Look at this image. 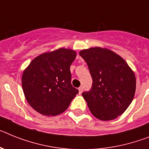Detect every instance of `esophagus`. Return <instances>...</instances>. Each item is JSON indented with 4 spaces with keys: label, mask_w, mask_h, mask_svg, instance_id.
<instances>
[{
    "label": "esophagus",
    "mask_w": 149,
    "mask_h": 149,
    "mask_svg": "<svg viewBox=\"0 0 149 149\" xmlns=\"http://www.w3.org/2000/svg\"><path fill=\"white\" fill-rule=\"evenodd\" d=\"M82 91H83V88H82V87H79V94H82Z\"/></svg>",
    "instance_id": "obj_1"
}]
</instances>
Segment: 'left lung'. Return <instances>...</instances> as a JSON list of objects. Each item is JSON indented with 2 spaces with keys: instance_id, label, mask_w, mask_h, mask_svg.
Instances as JSON below:
<instances>
[{
  "instance_id": "left-lung-1",
  "label": "left lung",
  "mask_w": 149,
  "mask_h": 149,
  "mask_svg": "<svg viewBox=\"0 0 149 149\" xmlns=\"http://www.w3.org/2000/svg\"><path fill=\"white\" fill-rule=\"evenodd\" d=\"M92 77V87L82 93L91 112L102 121H110L128 108L136 91L134 71L120 55L100 47L79 52Z\"/></svg>"
}]
</instances>
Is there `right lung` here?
Here are the masks:
<instances>
[{
  "label": "right lung",
  "mask_w": 149,
  "mask_h": 149,
  "mask_svg": "<svg viewBox=\"0 0 149 149\" xmlns=\"http://www.w3.org/2000/svg\"><path fill=\"white\" fill-rule=\"evenodd\" d=\"M76 57L73 49L60 48L36 57L24 70L23 92L30 106L43 116L64 112L79 93L71 85L70 67Z\"/></svg>",
  "instance_id": "right-lung-1"
}]
</instances>
